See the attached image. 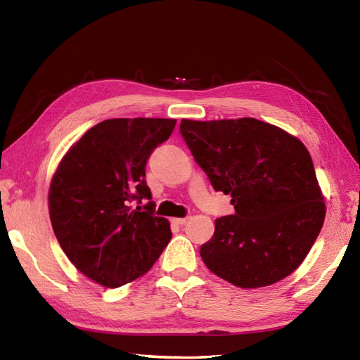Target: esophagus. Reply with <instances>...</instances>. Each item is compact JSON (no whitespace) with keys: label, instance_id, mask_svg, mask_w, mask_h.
Instances as JSON below:
<instances>
[{"label":"esophagus","instance_id":"34e87169","mask_svg":"<svg viewBox=\"0 0 360 360\" xmlns=\"http://www.w3.org/2000/svg\"><path fill=\"white\" fill-rule=\"evenodd\" d=\"M188 221V218H173V223H176V224H179V226H182V224H186Z\"/></svg>","mask_w":360,"mask_h":360}]
</instances>
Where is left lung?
Listing matches in <instances>:
<instances>
[{"instance_id":"8db88e82","label":"left lung","mask_w":360,"mask_h":360,"mask_svg":"<svg viewBox=\"0 0 360 360\" xmlns=\"http://www.w3.org/2000/svg\"><path fill=\"white\" fill-rule=\"evenodd\" d=\"M188 150L233 215L215 221L200 254L209 269L240 288H262L292 274L325 219L314 164L297 137L244 117L179 125Z\"/></svg>"}]
</instances>
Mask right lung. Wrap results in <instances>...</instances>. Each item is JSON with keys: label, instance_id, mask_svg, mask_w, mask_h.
Masks as SVG:
<instances>
[{"label": "right lung", "instance_id": "obj_1", "mask_svg": "<svg viewBox=\"0 0 360 360\" xmlns=\"http://www.w3.org/2000/svg\"><path fill=\"white\" fill-rule=\"evenodd\" d=\"M174 125V119L103 120L72 145L53 174V233L71 263L98 285L119 288L141 277L172 238L168 219L155 217L145 165ZM143 199V211L131 209Z\"/></svg>", "mask_w": 360, "mask_h": 360}]
</instances>
